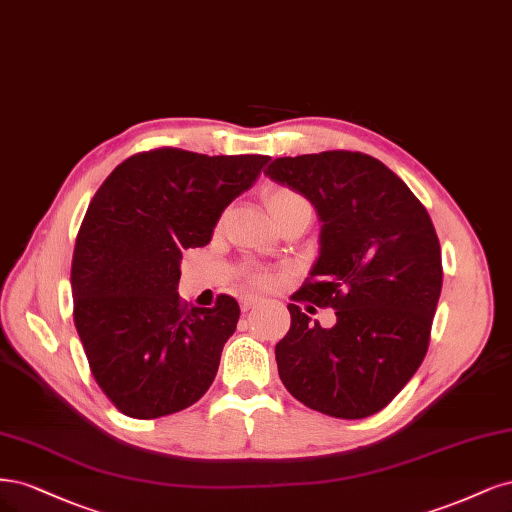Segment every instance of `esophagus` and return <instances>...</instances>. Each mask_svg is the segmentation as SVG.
I'll return each mask as SVG.
<instances>
[{"label":"esophagus","instance_id":"esophagus-1","mask_svg":"<svg viewBox=\"0 0 512 512\" xmlns=\"http://www.w3.org/2000/svg\"><path fill=\"white\" fill-rule=\"evenodd\" d=\"M240 304H242V312H249L251 308H255L259 304V300L257 298H244Z\"/></svg>","mask_w":512,"mask_h":512}]
</instances>
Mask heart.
<instances>
[{
  "mask_svg": "<svg viewBox=\"0 0 512 512\" xmlns=\"http://www.w3.org/2000/svg\"><path fill=\"white\" fill-rule=\"evenodd\" d=\"M302 202H306L304 197L300 193H295L293 189H287V187H272L266 193V204H268L274 219L283 217L287 210H291L293 206H298ZM249 283L253 287H268L272 283V276L268 272L253 270V272H249Z\"/></svg>",
  "mask_w": 512,
  "mask_h": 512,
  "instance_id": "obj_1",
  "label": "heart"
}]
</instances>
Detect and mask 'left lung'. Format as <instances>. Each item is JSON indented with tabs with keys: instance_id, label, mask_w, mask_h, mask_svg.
<instances>
[{
	"instance_id": "1",
	"label": "left lung",
	"mask_w": 512,
	"mask_h": 512,
	"mask_svg": "<svg viewBox=\"0 0 512 512\" xmlns=\"http://www.w3.org/2000/svg\"><path fill=\"white\" fill-rule=\"evenodd\" d=\"M263 174L302 193L323 223L319 259L291 295V327L276 344L280 381L323 415L370 417L430 346L442 289L434 223L404 180L364 153L278 157ZM302 303L334 307L337 325L321 328Z\"/></svg>"
}]
</instances>
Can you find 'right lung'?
I'll use <instances>...</instances> for the list:
<instances>
[{
    "label": "right lung",
    "mask_w": 512,
    "mask_h": 512,
    "mask_svg": "<svg viewBox=\"0 0 512 512\" xmlns=\"http://www.w3.org/2000/svg\"><path fill=\"white\" fill-rule=\"evenodd\" d=\"M270 157L155 148L119 163L97 189L72 259L74 323L97 385L123 415L157 419L212 385L240 306L180 300V259L206 246L221 212Z\"/></svg>",
    "instance_id": "add662e5"
}]
</instances>
